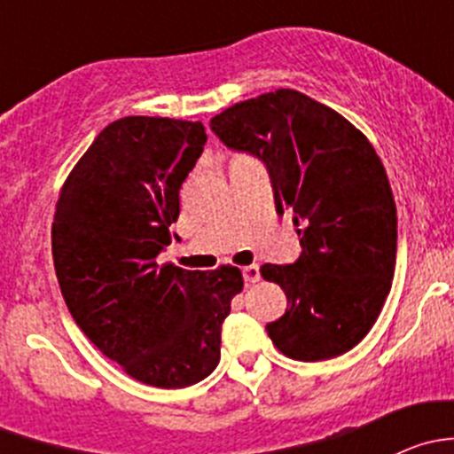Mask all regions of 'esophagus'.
<instances>
[{
    "label": "esophagus",
    "instance_id": "obj_1",
    "mask_svg": "<svg viewBox=\"0 0 454 454\" xmlns=\"http://www.w3.org/2000/svg\"><path fill=\"white\" fill-rule=\"evenodd\" d=\"M241 274H244V281L248 283H256L261 278V270H259V265L256 263H253V265H246L244 270H241Z\"/></svg>",
    "mask_w": 454,
    "mask_h": 454
}]
</instances>
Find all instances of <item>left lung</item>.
Wrapping results in <instances>:
<instances>
[{
    "label": "left lung",
    "mask_w": 454,
    "mask_h": 454,
    "mask_svg": "<svg viewBox=\"0 0 454 454\" xmlns=\"http://www.w3.org/2000/svg\"><path fill=\"white\" fill-rule=\"evenodd\" d=\"M210 129L265 164L277 213L290 210L299 226V259L261 268L287 296L286 314L265 325L274 347L303 363L349 351L373 327L395 270L397 208L373 145L296 90L232 105Z\"/></svg>",
    "instance_id": "obj_1"
}]
</instances>
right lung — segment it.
Masks as SVG:
<instances>
[{
	"instance_id": "obj_1",
	"label": "right lung",
	"mask_w": 454,
	"mask_h": 454,
	"mask_svg": "<svg viewBox=\"0 0 454 454\" xmlns=\"http://www.w3.org/2000/svg\"><path fill=\"white\" fill-rule=\"evenodd\" d=\"M201 122L127 116L105 127L57 201L52 256L83 333L131 378L184 388L219 363L239 268L158 265L180 215L182 182L204 151Z\"/></svg>"
}]
</instances>
